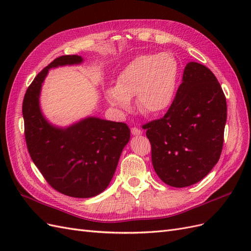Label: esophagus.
Listing matches in <instances>:
<instances>
[{"label":"esophagus","instance_id":"esophagus-1","mask_svg":"<svg viewBox=\"0 0 251 251\" xmlns=\"http://www.w3.org/2000/svg\"><path fill=\"white\" fill-rule=\"evenodd\" d=\"M131 133H132L133 135H135V136H138V135H141L142 131L140 130V128L134 126V127H132V128H131Z\"/></svg>","mask_w":251,"mask_h":251}]
</instances>
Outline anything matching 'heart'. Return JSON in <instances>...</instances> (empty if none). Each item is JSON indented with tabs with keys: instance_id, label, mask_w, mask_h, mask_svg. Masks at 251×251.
I'll list each match as a JSON object with an SVG mask.
<instances>
[{
	"instance_id": "heart-1",
	"label": "heart",
	"mask_w": 251,
	"mask_h": 251,
	"mask_svg": "<svg viewBox=\"0 0 251 251\" xmlns=\"http://www.w3.org/2000/svg\"><path fill=\"white\" fill-rule=\"evenodd\" d=\"M180 66L171 52L141 54L119 73L115 88L105 91L114 108L127 110L135 97L143 115H155L168 109L176 94Z\"/></svg>"
}]
</instances>
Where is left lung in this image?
I'll return each mask as SVG.
<instances>
[{
    "label": "left lung",
    "instance_id": "left-lung-1",
    "mask_svg": "<svg viewBox=\"0 0 251 251\" xmlns=\"http://www.w3.org/2000/svg\"><path fill=\"white\" fill-rule=\"evenodd\" d=\"M226 117V98L215 74L188 63L165 115L142 126L158 177L173 187L202 180L221 156Z\"/></svg>",
    "mask_w": 251,
    "mask_h": 251
}]
</instances>
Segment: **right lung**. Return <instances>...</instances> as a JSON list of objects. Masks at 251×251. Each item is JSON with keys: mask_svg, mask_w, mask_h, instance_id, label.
I'll list each match as a JSON object with an SVG mask.
<instances>
[{"mask_svg": "<svg viewBox=\"0 0 251 251\" xmlns=\"http://www.w3.org/2000/svg\"><path fill=\"white\" fill-rule=\"evenodd\" d=\"M81 62L78 55H63L45 67L28 87L22 111L29 155L48 184L66 196L91 198L109 185L130 140V128L125 123L95 117L58 128L43 117L39 104L50 68Z\"/></svg>", "mask_w": 251, "mask_h": 251, "instance_id": "1", "label": "right lung"}]
</instances>
